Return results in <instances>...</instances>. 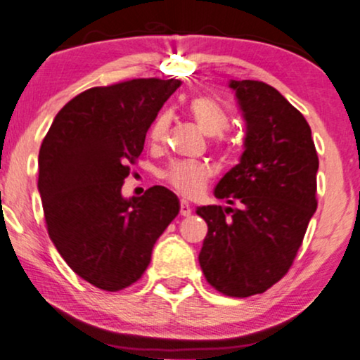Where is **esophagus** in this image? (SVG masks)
Wrapping results in <instances>:
<instances>
[{
	"mask_svg": "<svg viewBox=\"0 0 360 360\" xmlns=\"http://www.w3.org/2000/svg\"><path fill=\"white\" fill-rule=\"evenodd\" d=\"M190 213H191V206H190V203H188V201L181 200V201H180V214H181V216H190Z\"/></svg>",
	"mask_w": 360,
	"mask_h": 360,
	"instance_id": "34e87169",
	"label": "esophagus"
}]
</instances>
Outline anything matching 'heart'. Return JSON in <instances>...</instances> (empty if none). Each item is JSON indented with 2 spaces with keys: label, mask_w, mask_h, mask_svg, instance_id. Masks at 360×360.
Instances as JSON below:
<instances>
[{
  "label": "heart",
  "mask_w": 360,
  "mask_h": 360,
  "mask_svg": "<svg viewBox=\"0 0 360 360\" xmlns=\"http://www.w3.org/2000/svg\"><path fill=\"white\" fill-rule=\"evenodd\" d=\"M188 115L195 124L200 127L203 134L211 137L214 150L221 155L231 157L236 150V142L228 132L229 127V115L218 101L211 96L200 95L191 98L188 101ZM172 116L169 111H160L154 117L149 127V139L154 146H162L167 141L170 129ZM159 176L170 185L175 191L184 196H195L208 184L211 172L206 165L198 162H172L160 170Z\"/></svg>",
  "instance_id": "heart-1"
}]
</instances>
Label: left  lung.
Here are the masks:
<instances>
[{
	"label": "left lung",
	"instance_id": "8db88e82",
	"mask_svg": "<svg viewBox=\"0 0 360 360\" xmlns=\"http://www.w3.org/2000/svg\"><path fill=\"white\" fill-rule=\"evenodd\" d=\"M248 136L240 162L216 186L233 208L201 206L208 224L198 255L211 287L226 297L264 293L282 280L318 206V154L297 108L259 80L231 82Z\"/></svg>",
	"mask_w": 360,
	"mask_h": 360
}]
</instances>
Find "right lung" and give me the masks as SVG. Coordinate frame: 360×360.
Listing matches in <instances>:
<instances>
[{
  "label": "right lung",
  "instance_id": "1",
  "mask_svg": "<svg viewBox=\"0 0 360 360\" xmlns=\"http://www.w3.org/2000/svg\"><path fill=\"white\" fill-rule=\"evenodd\" d=\"M179 86L175 78L93 86L57 112L41 144L37 186L49 236L68 267L105 292L142 277L155 240L179 214L165 186L121 196L147 129Z\"/></svg>",
  "mask_w": 360,
  "mask_h": 360
}]
</instances>
